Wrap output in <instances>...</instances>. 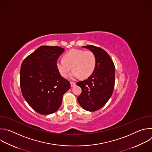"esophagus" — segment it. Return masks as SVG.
I'll return each mask as SVG.
<instances>
[{
  "label": "esophagus",
  "instance_id": "34e87169",
  "mask_svg": "<svg viewBox=\"0 0 152 152\" xmlns=\"http://www.w3.org/2000/svg\"><path fill=\"white\" fill-rule=\"evenodd\" d=\"M70 85H71L72 87H73V86H75L76 85V83L74 82H70Z\"/></svg>",
  "mask_w": 152,
  "mask_h": 152
}]
</instances>
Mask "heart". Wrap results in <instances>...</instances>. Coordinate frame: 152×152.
<instances>
[{
  "instance_id": "obj_1",
  "label": "heart",
  "mask_w": 152,
  "mask_h": 152,
  "mask_svg": "<svg viewBox=\"0 0 152 152\" xmlns=\"http://www.w3.org/2000/svg\"><path fill=\"white\" fill-rule=\"evenodd\" d=\"M56 68L62 76L66 77L70 75L72 79L80 77L86 79L94 72L96 66V58L91 51L81 49H72L64 55V58H59L56 62Z\"/></svg>"
}]
</instances>
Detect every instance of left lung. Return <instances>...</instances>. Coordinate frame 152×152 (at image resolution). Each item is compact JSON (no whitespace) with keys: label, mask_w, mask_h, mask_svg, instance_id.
Masks as SVG:
<instances>
[{"label":"left lung","mask_w":152,"mask_h":152,"mask_svg":"<svg viewBox=\"0 0 152 152\" xmlns=\"http://www.w3.org/2000/svg\"><path fill=\"white\" fill-rule=\"evenodd\" d=\"M82 47L95 55L96 66L87 79L77 82L82 88L77 101L85 110L93 112L102 107L112 96L115 84V66L110 56L103 49L93 45Z\"/></svg>","instance_id":"8db88e82"}]
</instances>
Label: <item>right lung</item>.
Wrapping results in <instances>:
<instances>
[{"label": "right lung", "instance_id": "1", "mask_svg": "<svg viewBox=\"0 0 152 152\" xmlns=\"http://www.w3.org/2000/svg\"><path fill=\"white\" fill-rule=\"evenodd\" d=\"M64 49L42 46L28 56L21 65L20 83L22 95L34 110L40 114L55 113L62 96L70 88V82L58 72L56 62Z\"/></svg>", "mask_w": 152, "mask_h": 152}]
</instances>
